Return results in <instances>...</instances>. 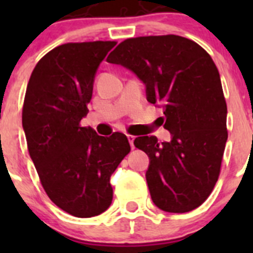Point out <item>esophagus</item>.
I'll use <instances>...</instances> for the list:
<instances>
[{
  "label": "esophagus",
  "instance_id": "34e87169",
  "mask_svg": "<svg viewBox=\"0 0 253 253\" xmlns=\"http://www.w3.org/2000/svg\"><path fill=\"white\" fill-rule=\"evenodd\" d=\"M126 137H128L129 143H130V147L131 148H134V139H135V137H134V135H130V134H128Z\"/></svg>",
  "mask_w": 253,
  "mask_h": 253
}]
</instances>
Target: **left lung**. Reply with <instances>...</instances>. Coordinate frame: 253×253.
I'll return each mask as SVG.
<instances>
[{"mask_svg": "<svg viewBox=\"0 0 253 253\" xmlns=\"http://www.w3.org/2000/svg\"><path fill=\"white\" fill-rule=\"evenodd\" d=\"M106 60L133 71L146 84L147 100L165 109L161 119L172 139L134 140L151 161L146 178L153 203L169 213L196 209L218 181L228 138L215 63L198 43L178 35L130 38Z\"/></svg>", "mask_w": 253, "mask_h": 253, "instance_id": "8db88e82", "label": "left lung"}]
</instances>
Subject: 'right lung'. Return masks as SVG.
<instances>
[{
    "mask_svg": "<svg viewBox=\"0 0 253 253\" xmlns=\"http://www.w3.org/2000/svg\"><path fill=\"white\" fill-rule=\"evenodd\" d=\"M116 42L67 43L35 66L22 106L30 157L46 195L77 218L104 213L113 200L110 177L130 152L126 135H97L81 126L93 78Z\"/></svg>",
    "mask_w": 253,
    "mask_h": 253,
    "instance_id": "add662e5",
    "label": "right lung"
}]
</instances>
